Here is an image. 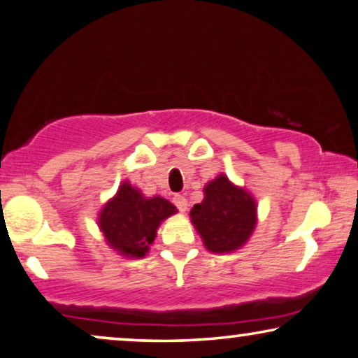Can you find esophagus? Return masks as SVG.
I'll return each mask as SVG.
<instances>
[{
	"label": "esophagus",
	"mask_w": 358,
	"mask_h": 358,
	"mask_svg": "<svg viewBox=\"0 0 358 358\" xmlns=\"http://www.w3.org/2000/svg\"><path fill=\"white\" fill-rule=\"evenodd\" d=\"M173 203H175V206L180 209V213H185V211H187V209H188L187 198L182 196V194H176V196L173 198Z\"/></svg>",
	"instance_id": "34e87169"
}]
</instances>
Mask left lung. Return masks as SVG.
Listing matches in <instances>:
<instances>
[{
  "mask_svg": "<svg viewBox=\"0 0 358 358\" xmlns=\"http://www.w3.org/2000/svg\"><path fill=\"white\" fill-rule=\"evenodd\" d=\"M204 198L189 211L204 247L213 254H231L247 244L257 227V201L244 187L217 175L204 185Z\"/></svg>",
  "mask_w": 358,
  "mask_h": 358,
  "instance_id": "8db88e82",
  "label": "left lung"
}]
</instances>
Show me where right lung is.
Wrapping results in <instances>:
<instances>
[{
	"mask_svg": "<svg viewBox=\"0 0 358 358\" xmlns=\"http://www.w3.org/2000/svg\"><path fill=\"white\" fill-rule=\"evenodd\" d=\"M176 208L162 196H144L129 180L119 185L98 213V227L106 244L127 259H144L154 244L160 224L173 216Z\"/></svg>",
	"mask_w": 358,
	"mask_h": 358,
	"instance_id": "right-lung-1",
	"label": "right lung"
}]
</instances>
